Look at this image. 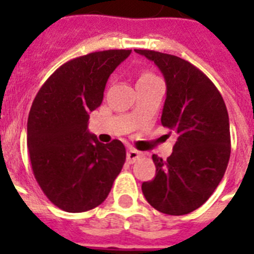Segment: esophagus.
<instances>
[{"mask_svg": "<svg viewBox=\"0 0 254 254\" xmlns=\"http://www.w3.org/2000/svg\"><path fill=\"white\" fill-rule=\"evenodd\" d=\"M142 156H143L142 152L137 151V150H134V149H129L128 151H127V160H128L129 163H134L136 160L142 158Z\"/></svg>", "mask_w": 254, "mask_h": 254, "instance_id": "esophagus-1", "label": "esophagus"}]
</instances>
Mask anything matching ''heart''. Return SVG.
Segmentation results:
<instances>
[{"label": "heart", "instance_id": "heart-1", "mask_svg": "<svg viewBox=\"0 0 254 254\" xmlns=\"http://www.w3.org/2000/svg\"><path fill=\"white\" fill-rule=\"evenodd\" d=\"M154 78H158L156 76L154 75V73L151 72H147V71H145V72L141 73L140 76H138V80L137 82H142V81H150V80H154Z\"/></svg>", "mask_w": 254, "mask_h": 254}]
</instances>
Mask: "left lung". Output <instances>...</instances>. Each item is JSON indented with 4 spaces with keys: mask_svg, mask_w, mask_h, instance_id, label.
Here are the masks:
<instances>
[{
    "mask_svg": "<svg viewBox=\"0 0 254 254\" xmlns=\"http://www.w3.org/2000/svg\"><path fill=\"white\" fill-rule=\"evenodd\" d=\"M152 61L167 84L161 125L177 141L167 160L152 155L156 174L143 182L147 202L167 215L190 214L210 198L230 158V127L223 96L210 78L173 55L134 49Z\"/></svg>",
    "mask_w": 254,
    "mask_h": 254,
    "instance_id": "left-lung-1",
    "label": "left lung"
}]
</instances>
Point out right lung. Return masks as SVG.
Here are the masks:
<instances>
[{"mask_svg":"<svg viewBox=\"0 0 254 254\" xmlns=\"http://www.w3.org/2000/svg\"><path fill=\"white\" fill-rule=\"evenodd\" d=\"M109 49L73 58L40 87L28 118V149L38 185L53 205L84 212L108 197L126 161L120 140L102 143L87 131L108 78L131 55Z\"/></svg>","mask_w":254,"mask_h":254,"instance_id":"add662e5","label":"right lung"}]
</instances>
